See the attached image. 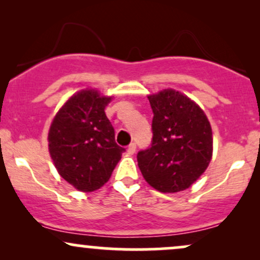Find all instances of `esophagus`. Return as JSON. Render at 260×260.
<instances>
[{
  "label": "esophagus",
  "mask_w": 260,
  "mask_h": 260,
  "mask_svg": "<svg viewBox=\"0 0 260 260\" xmlns=\"http://www.w3.org/2000/svg\"><path fill=\"white\" fill-rule=\"evenodd\" d=\"M136 148H137V145H136V143H131L129 145H128V154H134L136 153Z\"/></svg>",
  "instance_id": "34e87169"
}]
</instances>
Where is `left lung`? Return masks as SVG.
I'll list each match as a JSON object with an SVG mask.
<instances>
[{
  "label": "left lung",
  "instance_id": "1",
  "mask_svg": "<svg viewBox=\"0 0 260 260\" xmlns=\"http://www.w3.org/2000/svg\"><path fill=\"white\" fill-rule=\"evenodd\" d=\"M149 103L154 113L153 138L137 154L138 166L155 189L180 192L198 180L210 162V123L201 107L176 90L151 95Z\"/></svg>",
  "mask_w": 260,
  "mask_h": 260
}]
</instances>
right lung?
Instances as JSON below:
<instances>
[{
    "label": "right lung",
    "instance_id": "1",
    "mask_svg": "<svg viewBox=\"0 0 260 260\" xmlns=\"http://www.w3.org/2000/svg\"><path fill=\"white\" fill-rule=\"evenodd\" d=\"M110 100L98 90L77 92L50 127L49 150L58 174L83 192L103 187L126 150L104 111Z\"/></svg>",
    "mask_w": 260,
    "mask_h": 260
}]
</instances>
